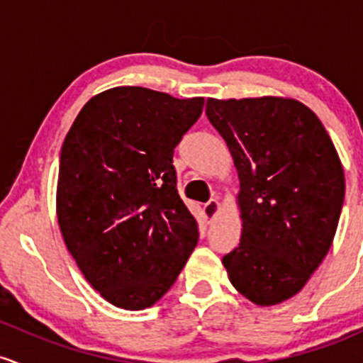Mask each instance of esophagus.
Here are the masks:
<instances>
[{"mask_svg": "<svg viewBox=\"0 0 363 363\" xmlns=\"http://www.w3.org/2000/svg\"><path fill=\"white\" fill-rule=\"evenodd\" d=\"M218 211H219L218 199H211V201L207 202L206 206H203V213H206V218L207 219H213L214 216L218 214Z\"/></svg>", "mask_w": 363, "mask_h": 363, "instance_id": "1", "label": "esophagus"}]
</instances>
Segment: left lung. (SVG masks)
I'll list each match as a JSON object with an SVG mask.
<instances>
[{"instance_id": "8db88e82", "label": "left lung", "mask_w": 363, "mask_h": 363, "mask_svg": "<svg viewBox=\"0 0 363 363\" xmlns=\"http://www.w3.org/2000/svg\"><path fill=\"white\" fill-rule=\"evenodd\" d=\"M240 178L243 230L223 257L231 284L257 305L305 286L331 248L345 201V173L323 123L283 97L207 99Z\"/></svg>"}]
</instances>
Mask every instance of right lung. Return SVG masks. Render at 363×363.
Segmentation results:
<instances>
[{"instance_id":"add662e5","label":"right lung","mask_w":363,"mask_h":363,"mask_svg":"<svg viewBox=\"0 0 363 363\" xmlns=\"http://www.w3.org/2000/svg\"><path fill=\"white\" fill-rule=\"evenodd\" d=\"M202 108L203 97L115 87L84 106L65 138L61 235L85 279L116 307L156 303L197 245V219L178 194L173 154Z\"/></svg>"}]
</instances>
